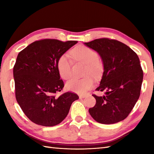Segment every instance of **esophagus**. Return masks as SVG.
I'll list each match as a JSON object with an SVG mask.
<instances>
[{
	"instance_id": "esophagus-1",
	"label": "esophagus",
	"mask_w": 154,
	"mask_h": 154,
	"mask_svg": "<svg viewBox=\"0 0 154 154\" xmlns=\"http://www.w3.org/2000/svg\"><path fill=\"white\" fill-rule=\"evenodd\" d=\"M85 97H86V95H84V94L79 95V98H85Z\"/></svg>"
}]
</instances>
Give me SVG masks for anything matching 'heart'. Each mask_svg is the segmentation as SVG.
Instances as JSON below:
<instances>
[{"mask_svg":"<svg viewBox=\"0 0 154 154\" xmlns=\"http://www.w3.org/2000/svg\"><path fill=\"white\" fill-rule=\"evenodd\" d=\"M71 55L75 61L85 64L83 69L84 77L82 79H73L68 81L66 88L72 92L83 94L86 92L93 84V78L98 79L102 76L105 65L103 60L98 58V53L93 49L85 45H77L71 51ZM72 62L65 54L59 57L57 68L60 77L68 79L71 77Z\"/></svg>","mask_w":154,"mask_h":154,"instance_id":"heart-1","label":"heart"}]
</instances>
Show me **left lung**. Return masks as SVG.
<instances>
[{"label": "left lung", "instance_id": "left-lung-1", "mask_svg": "<svg viewBox=\"0 0 154 154\" xmlns=\"http://www.w3.org/2000/svg\"><path fill=\"white\" fill-rule=\"evenodd\" d=\"M85 45L100 54L105 70L96 91L105 95L92 96L96 105L89 113L98 123L111 124L124 120L137 102L143 71L137 54L124 43L108 38H97Z\"/></svg>", "mask_w": 154, "mask_h": 154}]
</instances>
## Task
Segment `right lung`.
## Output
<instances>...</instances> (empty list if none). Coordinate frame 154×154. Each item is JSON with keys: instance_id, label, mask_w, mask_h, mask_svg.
<instances>
[{"instance_id": "add662e5", "label": "right lung", "mask_w": 154, "mask_h": 154, "mask_svg": "<svg viewBox=\"0 0 154 154\" xmlns=\"http://www.w3.org/2000/svg\"><path fill=\"white\" fill-rule=\"evenodd\" d=\"M77 43L45 38L32 43L18 54L14 66L15 98L33 123L43 126L59 124L67 116L72 102L79 98L71 92L56 95L64 86L57 62Z\"/></svg>"}]
</instances>
